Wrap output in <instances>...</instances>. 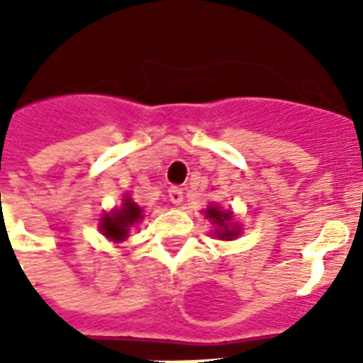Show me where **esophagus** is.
I'll use <instances>...</instances> for the list:
<instances>
[{
	"label": "esophagus",
	"mask_w": 363,
	"mask_h": 363,
	"mask_svg": "<svg viewBox=\"0 0 363 363\" xmlns=\"http://www.w3.org/2000/svg\"><path fill=\"white\" fill-rule=\"evenodd\" d=\"M169 199L171 203L181 205L182 203V190L179 186H171L169 188Z\"/></svg>",
	"instance_id": "34e87169"
}]
</instances>
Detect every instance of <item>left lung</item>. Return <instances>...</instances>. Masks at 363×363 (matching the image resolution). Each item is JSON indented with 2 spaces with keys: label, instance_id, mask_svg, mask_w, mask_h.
I'll return each mask as SVG.
<instances>
[{
  "label": "left lung",
  "instance_id": "1",
  "mask_svg": "<svg viewBox=\"0 0 363 363\" xmlns=\"http://www.w3.org/2000/svg\"><path fill=\"white\" fill-rule=\"evenodd\" d=\"M205 218H209L213 224H215V235L218 239H226V241H232V239L239 238V224L233 220V213L230 209H222L218 205H209L207 209L203 211Z\"/></svg>",
  "mask_w": 363,
  "mask_h": 363
}]
</instances>
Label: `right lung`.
<instances>
[{"label":"right lung","mask_w":363,"mask_h":363,"mask_svg":"<svg viewBox=\"0 0 363 363\" xmlns=\"http://www.w3.org/2000/svg\"><path fill=\"white\" fill-rule=\"evenodd\" d=\"M143 220V209L130 198L124 196L121 209H115L113 213L104 215L99 222V230L105 238L115 242H122L128 239L131 228H135Z\"/></svg>","instance_id":"right-lung-1"}]
</instances>
